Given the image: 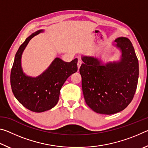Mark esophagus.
<instances>
[{
  "mask_svg": "<svg viewBox=\"0 0 148 148\" xmlns=\"http://www.w3.org/2000/svg\"><path fill=\"white\" fill-rule=\"evenodd\" d=\"M82 61H80V60H79L78 61H77V68H78V69L80 68V66H81V65H82Z\"/></svg>",
  "mask_w": 148,
  "mask_h": 148,
  "instance_id": "esophagus-1",
  "label": "esophagus"
}]
</instances>
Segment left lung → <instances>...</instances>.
Listing matches in <instances>:
<instances>
[{
	"label": "left lung",
	"instance_id": "obj_1",
	"mask_svg": "<svg viewBox=\"0 0 148 148\" xmlns=\"http://www.w3.org/2000/svg\"><path fill=\"white\" fill-rule=\"evenodd\" d=\"M115 46L119 61L103 64L95 56H82L79 69L85 101L98 114L110 115L123 110L132 101L139 75L138 61L129 39L119 37Z\"/></svg>",
	"mask_w": 148,
	"mask_h": 148
}]
</instances>
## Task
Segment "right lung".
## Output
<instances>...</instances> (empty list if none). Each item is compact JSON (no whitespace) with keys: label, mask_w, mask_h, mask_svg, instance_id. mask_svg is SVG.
Wrapping results in <instances>:
<instances>
[{"label":"right lung","mask_w":148,"mask_h":148,"mask_svg":"<svg viewBox=\"0 0 148 148\" xmlns=\"http://www.w3.org/2000/svg\"><path fill=\"white\" fill-rule=\"evenodd\" d=\"M38 30L27 37L17 50L12 68L10 83L15 97L24 107L34 112H43L53 108L59 101L60 91L66 79L77 71V59L67 62L55 58L46 71L37 77L23 72L21 57L29 41L43 32Z\"/></svg>","instance_id":"add662e5"}]
</instances>
